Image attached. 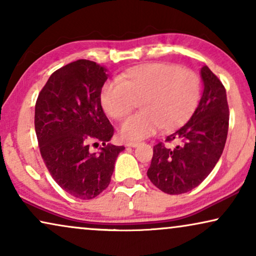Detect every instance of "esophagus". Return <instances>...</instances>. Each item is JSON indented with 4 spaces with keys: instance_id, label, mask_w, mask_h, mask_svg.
I'll return each mask as SVG.
<instances>
[{
    "instance_id": "esophagus-1",
    "label": "esophagus",
    "mask_w": 256,
    "mask_h": 256,
    "mask_svg": "<svg viewBox=\"0 0 256 256\" xmlns=\"http://www.w3.org/2000/svg\"><path fill=\"white\" fill-rule=\"evenodd\" d=\"M140 144H141V142H136V141H129L126 143V146H132V148H136V146H138Z\"/></svg>"
}]
</instances>
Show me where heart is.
Segmentation results:
<instances>
[{"instance_id":"b5f03b06","label":"heart","mask_w":256,"mask_h":256,"mask_svg":"<svg viewBox=\"0 0 256 256\" xmlns=\"http://www.w3.org/2000/svg\"><path fill=\"white\" fill-rule=\"evenodd\" d=\"M199 94V79L191 70L150 62L129 68L118 82L104 84L100 101L108 116L122 120L140 100L143 110L129 116L120 132L126 138L142 140L160 127L172 130L184 124L197 107Z\"/></svg>"}]
</instances>
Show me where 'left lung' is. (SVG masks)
<instances>
[{
    "label": "left lung",
    "mask_w": 256,
    "mask_h": 256,
    "mask_svg": "<svg viewBox=\"0 0 256 256\" xmlns=\"http://www.w3.org/2000/svg\"><path fill=\"white\" fill-rule=\"evenodd\" d=\"M200 76L204 90L190 120L166 142L178 141L174 148L160 142L154 146L149 180L168 194H180L198 186L216 166L225 148L230 110L226 90L208 66Z\"/></svg>",
    "instance_id": "1"
}]
</instances>
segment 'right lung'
<instances>
[{"label":"right lung","mask_w":256,"mask_h":256,"mask_svg":"<svg viewBox=\"0 0 256 256\" xmlns=\"http://www.w3.org/2000/svg\"><path fill=\"white\" fill-rule=\"evenodd\" d=\"M107 68L79 59L54 72L37 98L34 129L48 172L62 190L88 200L110 183L124 146L110 143L114 128L100 101ZM103 143L90 153L89 144Z\"/></svg>","instance_id":"1"}]
</instances>
